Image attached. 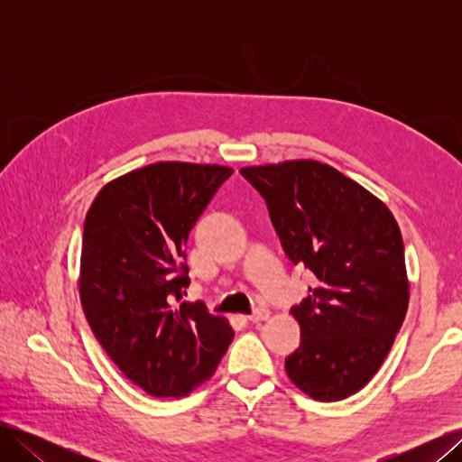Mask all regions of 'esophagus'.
I'll return each mask as SVG.
<instances>
[{
  "mask_svg": "<svg viewBox=\"0 0 462 462\" xmlns=\"http://www.w3.org/2000/svg\"><path fill=\"white\" fill-rule=\"evenodd\" d=\"M268 318H270V310L268 309H256L253 314L248 316V319L254 321V324H256V321H263V319H268Z\"/></svg>",
  "mask_w": 462,
  "mask_h": 462,
  "instance_id": "34e87169",
  "label": "esophagus"
}]
</instances>
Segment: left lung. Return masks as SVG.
<instances>
[{
	"instance_id": "8db88e82",
	"label": "left lung",
	"mask_w": 462,
	"mask_h": 462,
	"mask_svg": "<svg viewBox=\"0 0 462 462\" xmlns=\"http://www.w3.org/2000/svg\"><path fill=\"white\" fill-rule=\"evenodd\" d=\"M268 204L292 263L316 285L291 314L300 346L289 380L316 401L355 395L380 370L407 316L411 283L391 209L356 180L316 160L241 167Z\"/></svg>"
}]
</instances>
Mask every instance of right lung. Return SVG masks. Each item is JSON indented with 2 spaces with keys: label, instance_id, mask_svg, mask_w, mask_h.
<instances>
[{
  "label": "right lung",
  "instance_id": "right-lung-1",
  "mask_svg": "<svg viewBox=\"0 0 462 462\" xmlns=\"http://www.w3.org/2000/svg\"><path fill=\"white\" fill-rule=\"evenodd\" d=\"M231 167L158 162L102 187L82 233L79 295L114 365L152 397H183L212 377L235 333L183 299L185 245Z\"/></svg>",
  "mask_w": 462,
  "mask_h": 462
}]
</instances>
